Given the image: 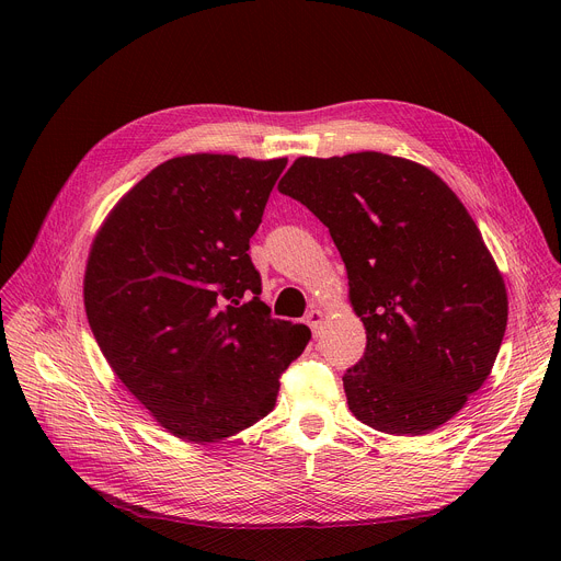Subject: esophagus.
Wrapping results in <instances>:
<instances>
[{"label":"esophagus","mask_w":561,"mask_h":561,"mask_svg":"<svg viewBox=\"0 0 561 561\" xmlns=\"http://www.w3.org/2000/svg\"><path fill=\"white\" fill-rule=\"evenodd\" d=\"M306 324L310 327L312 335L317 337V335H319V331H322V324H324V312L319 310V308L308 310V312H306Z\"/></svg>","instance_id":"34e87169"}]
</instances>
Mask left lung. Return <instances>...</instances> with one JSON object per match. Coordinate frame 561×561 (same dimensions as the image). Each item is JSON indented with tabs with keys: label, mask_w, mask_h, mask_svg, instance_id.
Instances as JSON below:
<instances>
[{
	"label": "left lung",
	"mask_w": 561,
	"mask_h": 561,
	"mask_svg": "<svg viewBox=\"0 0 561 561\" xmlns=\"http://www.w3.org/2000/svg\"><path fill=\"white\" fill-rule=\"evenodd\" d=\"M279 193L319 217L346 264L366 353L346 370L351 413L388 435L455 417L497 359L508 295L482 232L431 169L375 150L297 157Z\"/></svg>",
	"instance_id": "obj_1"
}]
</instances>
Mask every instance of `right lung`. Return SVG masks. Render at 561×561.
<instances>
[{
    "label": "right lung",
    "instance_id": "add662e5",
    "mask_svg": "<svg viewBox=\"0 0 561 561\" xmlns=\"http://www.w3.org/2000/svg\"><path fill=\"white\" fill-rule=\"evenodd\" d=\"M286 157L195 152L137 182L100 226L84 273L91 331L122 383L184 442L264 420L310 331L273 319L249 242Z\"/></svg>",
    "mask_w": 561,
    "mask_h": 561
}]
</instances>
